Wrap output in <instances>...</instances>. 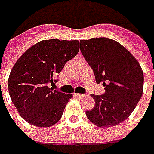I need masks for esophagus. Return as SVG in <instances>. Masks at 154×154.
<instances>
[{
    "label": "esophagus",
    "instance_id": "obj_1",
    "mask_svg": "<svg viewBox=\"0 0 154 154\" xmlns=\"http://www.w3.org/2000/svg\"><path fill=\"white\" fill-rule=\"evenodd\" d=\"M86 95H87V94H81V93H79V94H76V96H77L78 98H82V97H84Z\"/></svg>",
    "mask_w": 154,
    "mask_h": 154
}]
</instances>
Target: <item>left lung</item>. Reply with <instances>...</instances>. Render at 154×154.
I'll list each match as a JSON object with an SVG mask.
<instances>
[{"label": "left lung", "mask_w": 154, "mask_h": 154, "mask_svg": "<svg viewBox=\"0 0 154 154\" xmlns=\"http://www.w3.org/2000/svg\"><path fill=\"white\" fill-rule=\"evenodd\" d=\"M80 50L96 82H102L105 89L104 94L91 95L95 106L86 115L100 128L118 125L129 117L142 97L143 70L133 55L114 40H82Z\"/></svg>", "instance_id": "8db88e82"}]
</instances>
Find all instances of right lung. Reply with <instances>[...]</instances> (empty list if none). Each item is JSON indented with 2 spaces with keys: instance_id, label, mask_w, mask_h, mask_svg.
<instances>
[{
  "instance_id": "1",
  "label": "right lung",
  "mask_w": 154,
  "mask_h": 154,
  "mask_svg": "<svg viewBox=\"0 0 154 154\" xmlns=\"http://www.w3.org/2000/svg\"><path fill=\"white\" fill-rule=\"evenodd\" d=\"M79 41L51 39L30 47L11 71L8 90L23 119L36 127H51L62 118L72 94L49 88L66 62L79 51Z\"/></svg>"
}]
</instances>
